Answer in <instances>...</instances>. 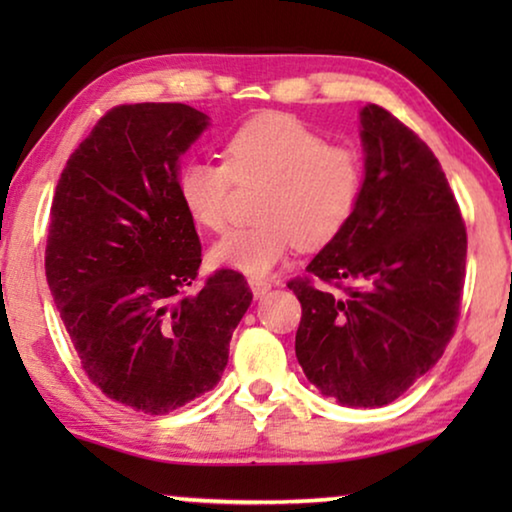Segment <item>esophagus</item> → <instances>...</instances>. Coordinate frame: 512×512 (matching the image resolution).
<instances>
[{
  "instance_id": "obj_1",
  "label": "esophagus",
  "mask_w": 512,
  "mask_h": 512,
  "mask_svg": "<svg viewBox=\"0 0 512 512\" xmlns=\"http://www.w3.org/2000/svg\"><path fill=\"white\" fill-rule=\"evenodd\" d=\"M249 286H251V291H254L256 298H263L265 293L270 291V282H265V279H249Z\"/></svg>"
}]
</instances>
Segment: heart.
<instances>
[{
  "label": "heart",
  "instance_id": "obj_1",
  "mask_svg": "<svg viewBox=\"0 0 512 512\" xmlns=\"http://www.w3.org/2000/svg\"><path fill=\"white\" fill-rule=\"evenodd\" d=\"M268 179L254 226L228 230L212 247L223 268L263 277L296 247L331 244L359 207L363 165L356 153L328 142L310 125L282 111L242 123L226 144V163L191 158L177 172V193L200 226L228 221L235 181Z\"/></svg>",
  "mask_w": 512,
  "mask_h": 512
}]
</instances>
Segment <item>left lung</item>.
Returning a JSON list of instances; mask_svg holds the SVG:
<instances>
[{"label":"left lung","instance_id":"obj_1","mask_svg":"<svg viewBox=\"0 0 512 512\" xmlns=\"http://www.w3.org/2000/svg\"><path fill=\"white\" fill-rule=\"evenodd\" d=\"M359 116V207L289 289L303 305L296 356L307 380L340 405L382 408L436 366L454 335L466 228L429 146L377 104Z\"/></svg>","mask_w":512,"mask_h":512}]
</instances>
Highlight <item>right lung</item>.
<instances>
[{"label": "right lung", "mask_w": 512, "mask_h": 512, "mask_svg": "<svg viewBox=\"0 0 512 512\" xmlns=\"http://www.w3.org/2000/svg\"><path fill=\"white\" fill-rule=\"evenodd\" d=\"M209 116L179 102L104 114L60 174L46 244L51 296L88 380L111 401L167 415L219 384L247 279L202 263L177 193L181 156Z\"/></svg>", "instance_id": "add662e5"}]
</instances>
